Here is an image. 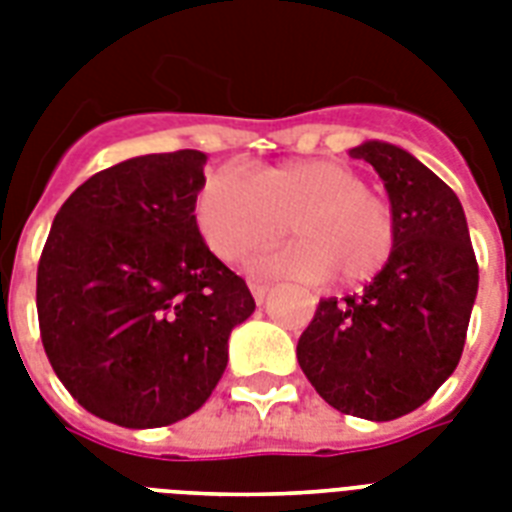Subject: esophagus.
<instances>
[{
	"instance_id": "obj_1",
	"label": "esophagus",
	"mask_w": 512,
	"mask_h": 512,
	"mask_svg": "<svg viewBox=\"0 0 512 512\" xmlns=\"http://www.w3.org/2000/svg\"><path fill=\"white\" fill-rule=\"evenodd\" d=\"M249 289H252V297H255V303L263 305L265 297H268V284H249Z\"/></svg>"
}]
</instances>
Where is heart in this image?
Here are the masks:
<instances>
[{"label":"heart","mask_w":512,"mask_h":512,"mask_svg":"<svg viewBox=\"0 0 512 512\" xmlns=\"http://www.w3.org/2000/svg\"><path fill=\"white\" fill-rule=\"evenodd\" d=\"M196 223L207 247L225 263L268 247L287 233L292 244L249 260L257 276L321 281L337 273L345 284L369 281L396 247V217L356 170L329 159L268 167L252 180L220 167L196 193Z\"/></svg>","instance_id":"heart-1"}]
</instances>
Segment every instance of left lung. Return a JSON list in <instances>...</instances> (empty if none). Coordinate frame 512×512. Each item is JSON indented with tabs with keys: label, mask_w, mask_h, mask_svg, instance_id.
<instances>
[{
	"label": "left lung",
	"mask_w": 512,
	"mask_h": 512,
	"mask_svg": "<svg viewBox=\"0 0 512 512\" xmlns=\"http://www.w3.org/2000/svg\"><path fill=\"white\" fill-rule=\"evenodd\" d=\"M350 156L382 177L396 247L361 295L321 300L297 361L337 412L388 422L425 404L460 364L478 263L460 199L436 172L382 140Z\"/></svg>",
	"instance_id": "8db88e82"
}]
</instances>
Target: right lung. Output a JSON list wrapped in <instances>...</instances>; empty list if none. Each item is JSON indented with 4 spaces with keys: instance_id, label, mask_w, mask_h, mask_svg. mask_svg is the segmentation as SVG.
I'll return each mask as SVG.
<instances>
[{
    "instance_id": "add662e5",
    "label": "right lung",
    "mask_w": 512,
    "mask_h": 512,
    "mask_svg": "<svg viewBox=\"0 0 512 512\" xmlns=\"http://www.w3.org/2000/svg\"><path fill=\"white\" fill-rule=\"evenodd\" d=\"M207 154L119 162L82 183L52 220L36 271L44 353L95 417L162 428L199 409L255 311L244 279L196 223Z\"/></svg>"
}]
</instances>
